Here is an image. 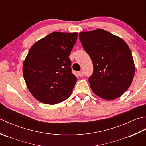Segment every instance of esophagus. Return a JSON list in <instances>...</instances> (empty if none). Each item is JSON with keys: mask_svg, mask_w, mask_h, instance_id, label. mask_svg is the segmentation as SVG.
Returning <instances> with one entry per match:
<instances>
[{"mask_svg": "<svg viewBox=\"0 0 146 146\" xmlns=\"http://www.w3.org/2000/svg\"><path fill=\"white\" fill-rule=\"evenodd\" d=\"M78 75L80 77H83V75H84V74H83V71H79V72H78Z\"/></svg>", "mask_w": 146, "mask_h": 146, "instance_id": "1", "label": "esophagus"}]
</instances>
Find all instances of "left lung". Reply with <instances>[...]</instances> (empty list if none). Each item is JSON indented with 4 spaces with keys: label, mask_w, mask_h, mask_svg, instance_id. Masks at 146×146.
I'll list each match as a JSON object with an SVG mask.
<instances>
[{
    "label": "left lung",
    "mask_w": 146,
    "mask_h": 146,
    "mask_svg": "<svg viewBox=\"0 0 146 146\" xmlns=\"http://www.w3.org/2000/svg\"><path fill=\"white\" fill-rule=\"evenodd\" d=\"M79 37L94 65V72L88 78L92 91L105 100L120 97L134 76V62L128 45L102 29L80 33Z\"/></svg>",
    "instance_id": "obj_1"
}]
</instances>
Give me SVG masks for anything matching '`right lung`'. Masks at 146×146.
I'll list each match as a JSON object with an SVG mask.
<instances>
[{"label":"right lung","mask_w":146,"mask_h":146,"mask_svg":"<svg viewBox=\"0 0 146 146\" xmlns=\"http://www.w3.org/2000/svg\"><path fill=\"white\" fill-rule=\"evenodd\" d=\"M77 37V33L53 32L30 48L23 76L31 94L39 102L56 104L71 95L77 78L69 56Z\"/></svg>","instance_id":"obj_1"}]
</instances>
